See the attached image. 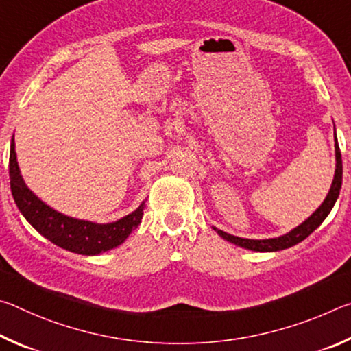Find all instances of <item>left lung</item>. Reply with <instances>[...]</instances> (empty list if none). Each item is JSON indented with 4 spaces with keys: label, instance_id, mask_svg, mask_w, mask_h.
I'll list each match as a JSON object with an SVG mask.
<instances>
[{
    "label": "left lung",
    "instance_id": "left-lung-1",
    "mask_svg": "<svg viewBox=\"0 0 351 351\" xmlns=\"http://www.w3.org/2000/svg\"><path fill=\"white\" fill-rule=\"evenodd\" d=\"M335 141H336V171H335V180H332L331 189L324 203L320 204L319 209L313 213V215L305 219L300 226H297L295 229L291 230V232L285 234L282 237H277V239H268V240H249V239H240V237L230 235L228 232H223V230H218L213 228L218 232L219 237H223L224 240L234 243L237 246H241L245 249H251V251H258V252H274V251H282V249H288L291 246L297 245V243L304 241L308 235L313 234L320 224H322L324 219L328 217L331 212L332 206H335L337 197H339L341 186H342V158H341V150L339 145H337L336 139V130H335Z\"/></svg>",
    "mask_w": 351,
    "mask_h": 351
}]
</instances>
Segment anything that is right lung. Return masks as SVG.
<instances>
[{"mask_svg":"<svg viewBox=\"0 0 351 351\" xmlns=\"http://www.w3.org/2000/svg\"><path fill=\"white\" fill-rule=\"evenodd\" d=\"M9 176L12 197H14L15 204L23 213V217L45 239L71 252L97 255L122 245L127 240V237L138 228L142 215H144L145 201H142V204L130 215L106 224L71 218L51 209L49 206H46L43 201L35 197L23 181L19 162H16L14 138L10 142Z\"/></svg>","mask_w":351,"mask_h":351,"instance_id":"right-lung-1","label":"right lung"}]
</instances>
